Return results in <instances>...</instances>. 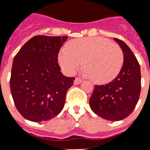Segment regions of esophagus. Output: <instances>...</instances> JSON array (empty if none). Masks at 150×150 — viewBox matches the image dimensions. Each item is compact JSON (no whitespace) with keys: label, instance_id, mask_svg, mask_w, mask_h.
<instances>
[{"label":"esophagus","instance_id":"34e87169","mask_svg":"<svg viewBox=\"0 0 150 150\" xmlns=\"http://www.w3.org/2000/svg\"><path fill=\"white\" fill-rule=\"evenodd\" d=\"M82 82V80L80 78H76L74 80V84L75 85H77V84H80V83Z\"/></svg>","mask_w":150,"mask_h":150}]
</instances>
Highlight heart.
<instances>
[{"instance_id": "1", "label": "heart", "mask_w": 150, "mask_h": 150, "mask_svg": "<svg viewBox=\"0 0 150 150\" xmlns=\"http://www.w3.org/2000/svg\"><path fill=\"white\" fill-rule=\"evenodd\" d=\"M59 52L58 62L62 71L72 76L83 62L84 74L98 84L114 80L122 69L124 54L118 45L103 38H84L71 40Z\"/></svg>"}]
</instances>
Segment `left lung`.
<instances>
[{
    "label": "left lung",
    "mask_w": 150,
    "mask_h": 150,
    "mask_svg": "<svg viewBox=\"0 0 150 150\" xmlns=\"http://www.w3.org/2000/svg\"><path fill=\"white\" fill-rule=\"evenodd\" d=\"M124 54L118 76L105 85H96L89 103L91 110L104 119L118 121L128 117L139 101L141 70L138 60L124 41L114 38Z\"/></svg>",
    "instance_id": "obj_1"
}]
</instances>
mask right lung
<instances>
[{
  "instance_id": "obj_1",
  "label": "right lung",
  "mask_w": 150,
  "mask_h": 150,
  "mask_svg": "<svg viewBox=\"0 0 150 150\" xmlns=\"http://www.w3.org/2000/svg\"><path fill=\"white\" fill-rule=\"evenodd\" d=\"M67 37L35 36L14 58L10 88L17 110L24 118L41 122L56 117L64 107L74 77L60 72L58 54Z\"/></svg>"
}]
</instances>
